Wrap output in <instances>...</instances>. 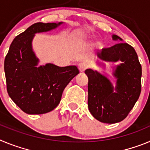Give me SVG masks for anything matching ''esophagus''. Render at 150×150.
I'll return each instance as SVG.
<instances>
[{
    "instance_id": "34e87169",
    "label": "esophagus",
    "mask_w": 150,
    "mask_h": 150,
    "mask_svg": "<svg viewBox=\"0 0 150 150\" xmlns=\"http://www.w3.org/2000/svg\"><path fill=\"white\" fill-rule=\"evenodd\" d=\"M78 68H79V71L81 73L84 72L86 71V69L87 68V65L84 63H80L78 64Z\"/></svg>"
}]
</instances>
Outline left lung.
Returning a JSON list of instances; mask_svg holds the SVG:
<instances>
[{
	"label": "left lung",
	"mask_w": 150,
	"mask_h": 150,
	"mask_svg": "<svg viewBox=\"0 0 150 150\" xmlns=\"http://www.w3.org/2000/svg\"><path fill=\"white\" fill-rule=\"evenodd\" d=\"M112 40L122 41L116 34ZM97 64L105 68L104 62H120L111 66L112 76L116 86L98 71L87 69L88 76V107L97 120L113 124L122 121L138 100L141 91L142 68L134 49L128 43H118L98 53Z\"/></svg>",
	"instance_id": "1"
}]
</instances>
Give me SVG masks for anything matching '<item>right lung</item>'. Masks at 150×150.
I'll return each instance as SVG.
<instances>
[{"mask_svg": "<svg viewBox=\"0 0 150 150\" xmlns=\"http://www.w3.org/2000/svg\"><path fill=\"white\" fill-rule=\"evenodd\" d=\"M64 22H38L16 37L5 58L6 88L10 98L28 114H43L60 103L62 92L79 74L75 65H39L32 42L38 33L48 32Z\"/></svg>", "mask_w": 150, "mask_h": 150, "instance_id": "1", "label": "right lung"}]
</instances>
